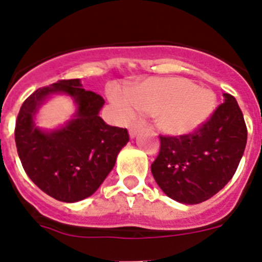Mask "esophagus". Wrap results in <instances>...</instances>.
I'll return each instance as SVG.
<instances>
[{"label":"esophagus","mask_w":262,"mask_h":262,"mask_svg":"<svg viewBox=\"0 0 262 262\" xmlns=\"http://www.w3.org/2000/svg\"><path fill=\"white\" fill-rule=\"evenodd\" d=\"M139 128H140V127H139V124H136V123L131 124V126H129V128H128L129 138H135V136L138 135V133H139Z\"/></svg>","instance_id":"1"}]
</instances>
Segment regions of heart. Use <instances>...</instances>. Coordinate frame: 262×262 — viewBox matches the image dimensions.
Returning <instances> with one entry per match:
<instances>
[{"instance_id":"heart-1","label":"heart","mask_w":262,"mask_h":262,"mask_svg":"<svg viewBox=\"0 0 262 262\" xmlns=\"http://www.w3.org/2000/svg\"><path fill=\"white\" fill-rule=\"evenodd\" d=\"M110 99L122 119L139 111L154 115L155 124L170 136L193 134L210 119L216 106L212 92L181 77L142 81L127 90L111 88Z\"/></svg>"}]
</instances>
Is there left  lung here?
<instances>
[{
	"instance_id": "left-lung-1",
	"label": "left lung",
	"mask_w": 262,
	"mask_h": 262,
	"mask_svg": "<svg viewBox=\"0 0 262 262\" xmlns=\"http://www.w3.org/2000/svg\"><path fill=\"white\" fill-rule=\"evenodd\" d=\"M223 96L224 102L193 134L160 136L151 172L160 189L177 202H205L228 184L239 166L248 133L235 97Z\"/></svg>"
}]
</instances>
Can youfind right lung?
<instances>
[{
    "label": "right lung",
    "mask_w": 262,
    "mask_h": 262,
    "mask_svg": "<svg viewBox=\"0 0 262 262\" xmlns=\"http://www.w3.org/2000/svg\"><path fill=\"white\" fill-rule=\"evenodd\" d=\"M81 86L75 78L35 90L23 102L14 131L18 156L30 180L50 196L68 203L94 194L129 140L127 128L108 126L99 117L105 99ZM60 93L75 99L74 119L52 132L38 129L33 122L37 108Z\"/></svg>",
    "instance_id": "add662e5"
}]
</instances>
